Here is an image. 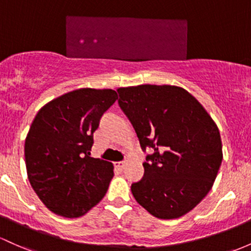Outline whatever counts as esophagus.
<instances>
[{"instance_id": "esophagus-1", "label": "esophagus", "mask_w": 251, "mask_h": 251, "mask_svg": "<svg viewBox=\"0 0 251 251\" xmlns=\"http://www.w3.org/2000/svg\"><path fill=\"white\" fill-rule=\"evenodd\" d=\"M115 167L119 168V169H124V168L126 167V162L125 161H120V162H117L115 163Z\"/></svg>"}]
</instances>
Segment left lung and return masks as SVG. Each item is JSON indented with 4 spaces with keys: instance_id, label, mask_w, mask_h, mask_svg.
<instances>
[{
    "instance_id": "8db88e82",
    "label": "left lung",
    "mask_w": 251,
    "mask_h": 251,
    "mask_svg": "<svg viewBox=\"0 0 251 251\" xmlns=\"http://www.w3.org/2000/svg\"><path fill=\"white\" fill-rule=\"evenodd\" d=\"M119 107L147 155L134 199L159 219H175L207 195L222 164V139L201 103L183 88L142 84L119 88Z\"/></svg>"
}]
</instances>
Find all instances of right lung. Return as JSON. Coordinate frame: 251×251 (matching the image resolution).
Returning a JSON list of instances; mask_svg holds the SVG:
<instances>
[{"instance_id":"1","label":"right lung","mask_w":251,"mask_h":251,"mask_svg":"<svg viewBox=\"0 0 251 251\" xmlns=\"http://www.w3.org/2000/svg\"><path fill=\"white\" fill-rule=\"evenodd\" d=\"M117 99L115 90L82 88L50 101L35 115L25 142L27 175L53 213L77 218L106 194L113 164L93 158L90 151L103 113Z\"/></svg>"}]
</instances>
